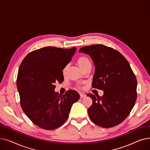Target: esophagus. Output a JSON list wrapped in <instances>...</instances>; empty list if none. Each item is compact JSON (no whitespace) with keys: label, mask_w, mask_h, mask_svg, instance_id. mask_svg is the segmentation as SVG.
I'll return each mask as SVG.
<instances>
[{"label":"esophagus","mask_w":150,"mask_h":150,"mask_svg":"<svg viewBox=\"0 0 150 150\" xmlns=\"http://www.w3.org/2000/svg\"><path fill=\"white\" fill-rule=\"evenodd\" d=\"M86 97V96L85 95V94L80 93V98H85Z\"/></svg>","instance_id":"1"}]
</instances>
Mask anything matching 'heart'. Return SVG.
Here are the masks:
<instances>
[{
	"instance_id": "heart-1",
	"label": "heart",
	"mask_w": 150,
	"mask_h": 150,
	"mask_svg": "<svg viewBox=\"0 0 150 150\" xmlns=\"http://www.w3.org/2000/svg\"><path fill=\"white\" fill-rule=\"evenodd\" d=\"M76 64L78 66V67H79L82 70L86 66H87L88 65H89V64H91V63L88 58H87L85 56H81L77 59ZM66 69H67V67H65L62 70V72L64 74L66 72ZM76 88L78 89H80V88H81V86L78 85L76 86Z\"/></svg>"
}]
</instances>
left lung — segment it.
Instances as JSON below:
<instances>
[{"label": "left lung", "mask_w": 150, "mask_h": 150, "mask_svg": "<svg viewBox=\"0 0 150 150\" xmlns=\"http://www.w3.org/2000/svg\"><path fill=\"white\" fill-rule=\"evenodd\" d=\"M79 52L90 55L96 69L93 88L103 96L87 94L92 100L88 109L91 120L103 128L121 123L130 114L137 99V80L128 61L119 52L102 44L81 47Z\"/></svg>", "instance_id": "left-lung-1"}]
</instances>
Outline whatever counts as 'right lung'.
<instances>
[{"mask_svg":"<svg viewBox=\"0 0 150 150\" xmlns=\"http://www.w3.org/2000/svg\"><path fill=\"white\" fill-rule=\"evenodd\" d=\"M75 50V47H43L29 53L20 65L16 84L21 106L31 121L42 129L59 127L67 119L72 105L80 98L74 90L62 96L54 92L55 83L64 81L62 70Z\"/></svg>","mask_w":150,"mask_h":150,"instance_id":"1","label":"right lung"}]
</instances>
